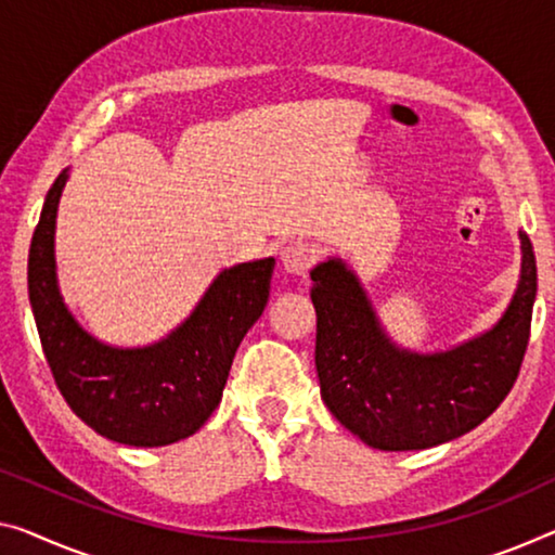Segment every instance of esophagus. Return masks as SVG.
Returning a JSON list of instances; mask_svg holds the SVG:
<instances>
[{
    "label": "esophagus",
    "mask_w": 555,
    "mask_h": 555,
    "mask_svg": "<svg viewBox=\"0 0 555 555\" xmlns=\"http://www.w3.org/2000/svg\"><path fill=\"white\" fill-rule=\"evenodd\" d=\"M313 261H317V251H313V246L306 242H292L281 249V267H284L288 274H306Z\"/></svg>",
    "instance_id": "34e87169"
}]
</instances>
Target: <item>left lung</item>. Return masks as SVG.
Returning a JSON list of instances; mask_svg holds the SVG:
<instances>
[{
  "instance_id": "obj_1",
  "label": "left lung",
  "mask_w": 555,
  "mask_h": 555,
  "mask_svg": "<svg viewBox=\"0 0 555 555\" xmlns=\"http://www.w3.org/2000/svg\"><path fill=\"white\" fill-rule=\"evenodd\" d=\"M520 276L495 324L446 351L403 349L386 334L357 271L338 256L311 269L321 399L378 451H418L476 428L514 386L535 301V256L518 231Z\"/></svg>"
}]
</instances>
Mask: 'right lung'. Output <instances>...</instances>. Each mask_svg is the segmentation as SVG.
Segmentation results:
<instances>
[{"label":"right lung","mask_w":555,"mask_h":555,"mask_svg":"<svg viewBox=\"0 0 555 555\" xmlns=\"http://www.w3.org/2000/svg\"><path fill=\"white\" fill-rule=\"evenodd\" d=\"M66 167L41 206L29 246V304L41 349L69 409L99 436L169 446L196 434L219 406L234 353L269 301L274 259L219 271L192 313L159 341L112 346L79 324L56 279V209Z\"/></svg>","instance_id":"right-lung-1"}]
</instances>
